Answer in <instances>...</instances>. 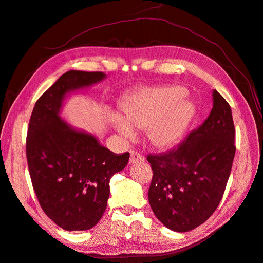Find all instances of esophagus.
I'll list each match as a JSON object with an SVG mask.
<instances>
[{
  "instance_id": "34e87169",
  "label": "esophagus",
  "mask_w": 263,
  "mask_h": 263,
  "mask_svg": "<svg viewBox=\"0 0 263 263\" xmlns=\"http://www.w3.org/2000/svg\"><path fill=\"white\" fill-rule=\"evenodd\" d=\"M144 160V157H142L137 151L130 150V158H129V163H136L139 161Z\"/></svg>"
}]
</instances>
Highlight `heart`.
Wrapping results in <instances>:
<instances>
[{"mask_svg": "<svg viewBox=\"0 0 263 263\" xmlns=\"http://www.w3.org/2000/svg\"><path fill=\"white\" fill-rule=\"evenodd\" d=\"M182 86L144 89L122 103V117L110 115V123L126 139L135 130H146L149 141L158 148H168L181 138L193 113V106Z\"/></svg>", "mask_w": 263, "mask_h": 263, "instance_id": "1", "label": "heart"}]
</instances>
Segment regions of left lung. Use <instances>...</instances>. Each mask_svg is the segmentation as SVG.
<instances>
[{"instance_id":"left-lung-1","label":"left lung","mask_w":263,"mask_h":263,"mask_svg":"<svg viewBox=\"0 0 263 263\" xmlns=\"http://www.w3.org/2000/svg\"><path fill=\"white\" fill-rule=\"evenodd\" d=\"M235 153L232 109L214 90L211 114L198 128L176 148L147 156L154 172L148 198L156 217L179 233L202 225L224 195Z\"/></svg>"}]
</instances>
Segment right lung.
<instances>
[{
  "mask_svg": "<svg viewBox=\"0 0 263 263\" xmlns=\"http://www.w3.org/2000/svg\"><path fill=\"white\" fill-rule=\"evenodd\" d=\"M104 78L99 71H68L37 100L29 119L26 157L31 184L45 214L69 232L98 224L106 210L109 180L129 159V153L114 154L59 116L69 92Z\"/></svg>",
  "mask_w": 263,
  "mask_h": 263,
  "instance_id": "1",
  "label": "right lung"
}]
</instances>
